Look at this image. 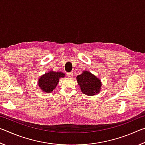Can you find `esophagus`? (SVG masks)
I'll return each mask as SVG.
<instances>
[{
	"mask_svg": "<svg viewBox=\"0 0 145 145\" xmlns=\"http://www.w3.org/2000/svg\"><path fill=\"white\" fill-rule=\"evenodd\" d=\"M67 76L69 78H72L73 77V73L72 72H70V73H67Z\"/></svg>",
	"mask_w": 145,
	"mask_h": 145,
	"instance_id": "obj_1",
	"label": "esophagus"
}]
</instances>
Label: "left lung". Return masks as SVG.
Returning <instances> with one entry per match:
<instances>
[{
    "mask_svg": "<svg viewBox=\"0 0 145 145\" xmlns=\"http://www.w3.org/2000/svg\"><path fill=\"white\" fill-rule=\"evenodd\" d=\"M77 80L80 86L81 91L88 96L99 94L102 86V83L99 78L88 71H84L81 74L77 75Z\"/></svg>",
    "mask_w": 145,
    "mask_h": 145,
    "instance_id": "left-lung-1",
    "label": "left lung"
}]
</instances>
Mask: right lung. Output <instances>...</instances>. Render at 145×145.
Instances as JSON below:
<instances>
[{
  "instance_id": "1",
  "label": "right lung",
  "mask_w": 145,
  "mask_h": 145,
  "mask_svg": "<svg viewBox=\"0 0 145 145\" xmlns=\"http://www.w3.org/2000/svg\"><path fill=\"white\" fill-rule=\"evenodd\" d=\"M65 73L50 71L41 75L38 80V86L43 91L50 93L55 89L59 82V79L65 77Z\"/></svg>"
}]
</instances>
